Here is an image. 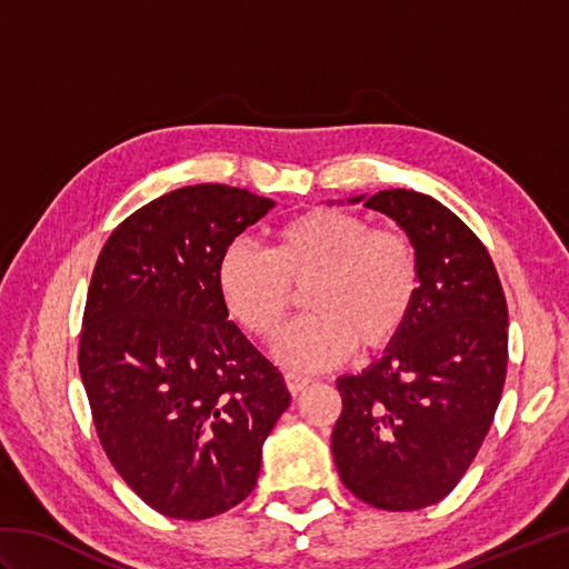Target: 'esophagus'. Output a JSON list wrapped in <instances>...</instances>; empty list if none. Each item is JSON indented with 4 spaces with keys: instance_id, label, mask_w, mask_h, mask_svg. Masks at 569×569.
I'll list each match as a JSON object with an SVG mask.
<instances>
[{
    "instance_id": "obj_1",
    "label": "esophagus",
    "mask_w": 569,
    "mask_h": 569,
    "mask_svg": "<svg viewBox=\"0 0 569 569\" xmlns=\"http://www.w3.org/2000/svg\"><path fill=\"white\" fill-rule=\"evenodd\" d=\"M286 386H288V391H291L293 396H298L300 391H303L306 389V386L310 383V379L308 377H300V373H293V371H288L286 373Z\"/></svg>"
}]
</instances>
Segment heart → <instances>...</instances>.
<instances>
[{
    "instance_id": "1",
    "label": "heart",
    "mask_w": 569,
    "mask_h": 569,
    "mask_svg": "<svg viewBox=\"0 0 569 569\" xmlns=\"http://www.w3.org/2000/svg\"><path fill=\"white\" fill-rule=\"evenodd\" d=\"M303 286L308 316L278 335L273 355L288 369L316 371L342 361L352 347L373 355L396 342L420 291L418 251L401 229L316 208L278 227L269 251L234 241L217 261L227 312L259 340L281 328L291 288Z\"/></svg>"
}]
</instances>
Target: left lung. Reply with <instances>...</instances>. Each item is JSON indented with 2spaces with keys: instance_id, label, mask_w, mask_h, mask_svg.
<instances>
[{
  "instance_id": "left-lung-1",
  "label": "left lung",
  "mask_w": 569,
  "mask_h": 569,
  "mask_svg": "<svg viewBox=\"0 0 569 569\" xmlns=\"http://www.w3.org/2000/svg\"><path fill=\"white\" fill-rule=\"evenodd\" d=\"M359 200L413 239L420 291L383 357L337 379L332 455L357 499L418 511L457 487L487 438L509 365V310L487 247L442 202L403 188L349 202Z\"/></svg>"
}]
</instances>
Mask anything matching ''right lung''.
Returning a JSON list of instances; mask_svg holds the SVG:
<instances>
[{
	"label": "right lung",
	"mask_w": 569,
	"mask_h": 569,
	"mask_svg": "<svg viewBox=\"0 0 569 569\" xmlns=\"http://www.w3.org/2000/svg\"><path fill=\"white\" fill-rule=\"evenodd\" d=\"M271 208L241 188H178L129 214L94 263L82 386L119 477L168 518L202 521L244 501L291 403L217 291L222 251Z\"/></svg>",
	"instance_id": "1"
}]
</instances>
